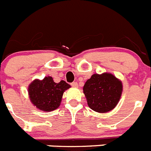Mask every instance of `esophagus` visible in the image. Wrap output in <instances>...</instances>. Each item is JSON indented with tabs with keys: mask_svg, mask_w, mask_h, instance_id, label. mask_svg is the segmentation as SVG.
I'll list each match as a JSON object with an SVG mask.
<instances>
[{
	"mask_svg": "<svg viewBox=\"0 0 151 151\" xmlns=\"http://www.w3.org/2000/svg\"><path fill=\"white\" fill-rule=\"evenodd\" d=\"M71 85L73 86V87L77 88V87H78V83H77V82H72V83H71Z\"/></svg>",
	"mask_w": 151,
	"mask_h": 151,
	"instance_id": "obj_1",
	"label": "esophagus"
}]
</instances>
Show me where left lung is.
Segmentation results:
<instances>
[{"label": "left lung", "mask_w": 151, "mask_h": 151, "mask_svg": "<svg viewBox=\"0 0 151 151\" xmlns=\"http://www.w3.org/2000/svg\"><path fill=\"white\" fill-rule=\"evenodd\" d=\"M89 107L98 113L110 111L116 106L122 91V82L113 75L94 74L83 87Z\"/></svg>", "instance_id": "left-lung-1"}]
</instances>
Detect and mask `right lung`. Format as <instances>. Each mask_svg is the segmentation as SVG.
Listing matches in <instances>:
<instances>
[{
  "label": "right lung",
  "mask_w": 151,
  "mask_h": 151,
  "mask_svg": "<svg viewBox=\"0 0 151 151\" xmlns=\"http://www.w3.org/2000/svg\"><path fill=\"white\" fill-rule=\"evenodd\" d=\"M69 88L70 85L65 81L56 83L52 77L47 76L41 81L35 79L30 84L29 97L33 104L41 110L52 111L59 107L64 91Z\"/></svg>",
  "instance_id": "add662e5"
}]
</instances>
